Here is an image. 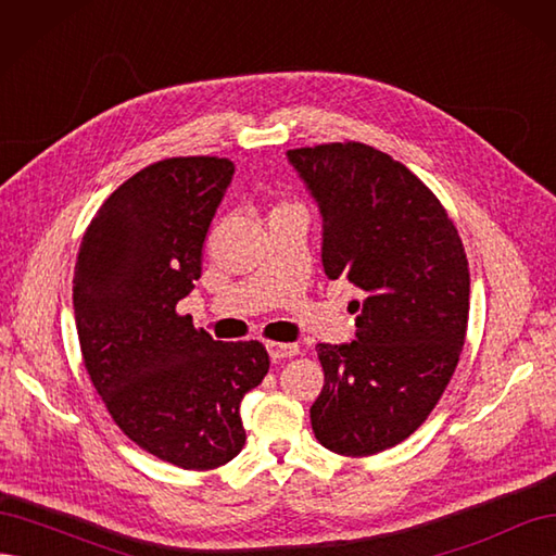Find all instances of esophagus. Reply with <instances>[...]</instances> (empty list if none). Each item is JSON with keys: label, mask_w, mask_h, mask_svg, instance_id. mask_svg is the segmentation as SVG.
Here are the masks:
<instances>
[{"label": "esophagus", "mask_w": 556, "mask_h": 556, "mask_svg": "<svg viewBox=\"0 0 556 556\" xmlns=\"http://www.w3.org/2000/svg\"><path fill=\"white\" fill-rule=\"evenodd\" d=\"M266 350H268V355H271L274 362L290 359V357L299 355V345H296V343H276V341H268V343H266Z\"/></svg>", "instance_id": "34e87169"}]
</instances>
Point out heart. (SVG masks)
Returning <instances> with one entry per match:
<instances>
[{"label":"heart","mask_w":556,"mask_h":556,"mask_svg":"<svg viewBox=\"0 0 556 556\" xmlns=\"http://www.w3.org/2000/svg\"><path fill=\"white\" fill-rule=\"evenodd\" d=\"M282 208H290V204H280V206H276L274 211H282Z\"/></svg>","instance_id":"obj_1"}]
</instances>
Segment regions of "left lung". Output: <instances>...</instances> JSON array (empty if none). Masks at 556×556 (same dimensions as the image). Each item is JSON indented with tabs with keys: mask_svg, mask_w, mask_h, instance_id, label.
<instances>
[{
	"mask_svg": "<svg viewBox=\"0 0 556 556\" xmlns=\"http://www.w3.org/2000/svg\"><path fill=\"white\" fill-rule=\"evenodd\" d=\"M323 215V266L362 290L355 341L319 343L315 439L345 457L394 447L425 422L457 368L468 260L435 194L401 162L357 143L288 150Z\"/></svg>",
	"mask_w": 556,
	"mask_h": 556,
	"instance_id": "left-lung-1",
	"label": "left lung"
}]
</instances>
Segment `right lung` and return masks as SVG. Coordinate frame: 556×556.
Returning <instances> with one entry per match:
<instances>
[{"instance_id":"obj_1","label":"right lung","mask_w":556,"mask_h":556,"mask_svg":"<svg viewBox=\"0 0 556 556\" xmlns=\"http://www.w3.org/2000/svg\"><path fill=\"white\" fill-rule=\"evenodd\" d=\"M227 157H169L125 180L83 233L74 315L83 362L129 441L185 470L245 445L241 401L268 371L260 341L223 343L176 304L229 188Z\"/></svg>"}]
</instances>
